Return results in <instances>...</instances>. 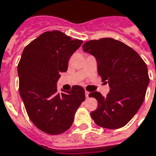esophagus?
<instances>
[{
    "label": "esophagus",
    "instance_id": "1",
    "mask_svg": "<svg viewBox=\"0 0 156 156\" xmlns=\"http://www.w3.org/2000/svg\"><path fill=\"white\" fill-rule=\"evenodd\" d=\"M89 94H90V93L88 92L87 90H85V95H86V97H87V98L89 97Z\"/></svg>",
    "mask_w": 156,
    "mask_h": 156
}]
</instances>
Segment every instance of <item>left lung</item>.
<instances>
[{"label":"left lung","mask_w":156,"mask_h":156,"mask_svg":"<svg viewBox=\"0 0 156 156\" xmlns=\"http://www.w3.org/2000/svg\"><path fill=\"white\" fill-rule=\"evenodd\" d=\"M83 48L95 56L98 74L110 87L106 97L98 91L89 94L98 102L96 110L90 112L91 118L103 128H121L144 101L150 80L147 65L132 48L112 38L90 40Z\"/></svg>","instance_id":"left-lung-1"}]
</instances>
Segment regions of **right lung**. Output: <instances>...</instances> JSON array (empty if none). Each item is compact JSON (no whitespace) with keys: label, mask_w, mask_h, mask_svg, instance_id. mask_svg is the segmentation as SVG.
Masks as SVG:
<instances>
[{"label":"right lung","mask_w":156,"mask_h":156,"mask_svg":"<svg viewBox=\"0 0 156 156\" xmlns=\"http://www.w3.org/2000/svg\"><path fill=\"white\" fill-rule=\"evenodd\" d=\"M83 40H73L59 30L46 31L27 45L18 65L19 93L29 118L48 134L70 128L74 114L85 100V90L73 86L59 93L56 83Z\"/></svg>","instance_id":"right-lung-1"}]
</instances>
